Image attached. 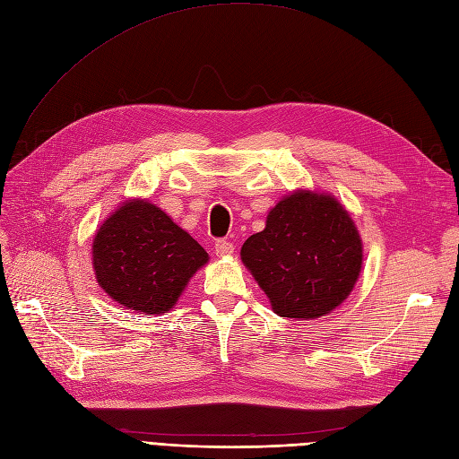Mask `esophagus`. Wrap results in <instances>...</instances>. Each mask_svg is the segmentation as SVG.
Wrapping results in <instances>:
<instances>
[{"label": "esophagus", "mask_w": 459, "mask_h": 459, "mask_svg": "<svg viewBox=\"0 0 459 459\" xmlns=\"http://www.w3.org/2000/svg\"><path fill=\"white\" fill-rule=\"evenodd\" d=\"M213 251H215L217 257H229V255H232L234 246L227 240H217L215 246H213Z\"/></svg>", "instance_id": "34e87169"}]
</instances>
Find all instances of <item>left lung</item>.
Segmentation results:
<instances>
[{
	"label": "left lung",
	"instance_id": "left-lung-1",
	"mask_svg": "<svg viewBox=\"0 0 459 459\" xmlns=\"http://www.w3.org/2000/svg\"><path fill=\"white\" fill-rule=\"evenodd\" d=\"M242 263L281 317L316 319L348 299L363 264L361 236L334 196L295 191L242 246Z\"/></svg>",
	"mask_w": 459,
	"mask_h": 459
}]
</instances>
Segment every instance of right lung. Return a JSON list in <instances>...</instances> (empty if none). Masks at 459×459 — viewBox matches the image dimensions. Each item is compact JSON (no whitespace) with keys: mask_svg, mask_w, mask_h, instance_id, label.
<instances>
[{"mask_svg":"<svg viewBox=\"0 0 459 459\" xmlns=\"http://www.w3.org/2000/svg\"><path fill=\"white\" fill-rule=\"evenodd\" d=\"M208 259L189 232L142 198L118 206L92 242L98 285L123 308L145 316L172 308Z\"/></svg>","mask_w":459,"mask_h":459,"instance_id":"obj_1","label":"right lung"}]
</instances>
